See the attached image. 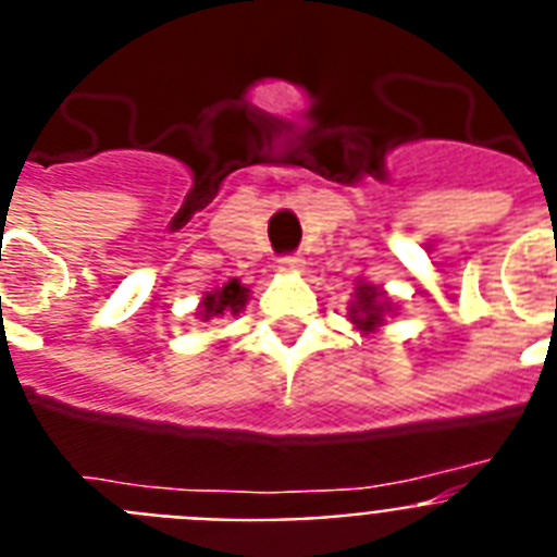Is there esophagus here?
<instances>
[{"instance_id": "1", "label": "esophagus", "mask_w": 557, "mask_h": 557, "mask_svg": "<svg viewBox=\"0 0 557 557\" xmlns=\"http://www.w3.org/2000/svg\"><path fill=\"white\" fill-rule=\"evenodd\" d=\"M277 269L283 271V274H300V271L306 269V260H302V257H297V255L280 257V265H277Z\"/></svg>"}]
</instances>
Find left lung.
<instances>
[{
  "label": "left lung",
  "instance_id": "1",
  "mask_svg": "<svg viewBox=\"0 0 557 557\" xmlns=\"http://www.w3.org/2000/svg\"><path fill=\"white\" fill-rule=\"evenodd\" d=\"M396 308L399 306H396L394 297H391L385 288L366 283V280H357L354 300L348 302V320L359 334L368 336L376 334L382 325H387V320L396 317Z\"/></svg>",
  "mask_w": 557,
  "mask_h": 557
}]
</instances>
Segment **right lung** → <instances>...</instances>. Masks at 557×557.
I'll list each match as a JSON object with an SVG mask.
<instances>
[{"instance_id": "obj_1", "label": "right lung", "mask_w": 557, "mask_h": 557, "mask_svg": "<svg viewBox=\"0 0 557 557\" xmlns=\"http://www.w3.org/2000/svg\"><path fill=\"white\" fill-rule=\"evenodd\" d=\"M246 302H249V288L243 286L237 277H232L223 286L203 292L198 308H195V320L209 322L221 320V317H237L246 308Z\"/></svg>"}]
</instances>
